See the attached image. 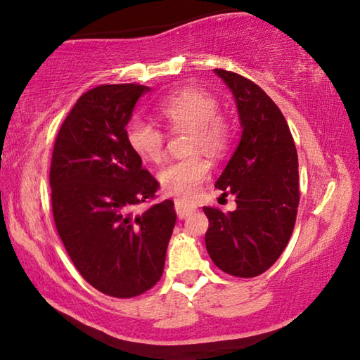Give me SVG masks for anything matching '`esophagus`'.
<instances>
[{
	"label": "esophagus",
	"instance_id": "esophagus-1",
	"mask_svg": "<svg viewBox=\"0 0 360 360\" xmlns=\"http://www.w3.org/2000/svg\"><path fill=\"white\" fill-rule=\"evenodd\" d=\"M174 208H176V214H178L181 219H184V218H187V216H191L193 211L197 210V205L195 203L184 202V200H176L174 202Z\"/></svg>",
	"mask_w": 360,
	"mask_h": 360
}]
</instances>
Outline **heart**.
Segmentation results:
<instances>
[{
  "label": "heart",
  "mask_w": 360,
  "mask_h": 360,
  "mask_svg": "<svg viewBox=\"0 0 360 360\" xmlns=\"http://www.w3.org/2000/svg\"><path fill=\"white\" fill-rule=\"evenodd\" d=\"M158 115L173 129H191V147L211 155H221L231 141V128L218 115L219 105L213 96L198 88L179 89L157 107ZM127 142L136 155L146 162H158L163 155V133L142 118L131 120ZM210 174V163L202 155H191L168 163L158 174L168 195L191 198L200 191Z\"/></svg>",
  "instance_id": "1"
}]
</instances>
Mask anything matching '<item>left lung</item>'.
<instances>
[{"label":"left lung","instance_id":"obj_1","mask_svg":"<svg viewBox=\"0 0 360 360\" xmlns=\"http://www.w3.org/2000/svg\"><path fill=\"white\" fill-rule=\"evenodd\" d=\"M233 96L242 134L214 187L231 192L237 208L205 207V245L221 271L256 277L278 259L298 211V153L287 120L258 84L213 70ZM224 192V193H227Z\"/></svg>","mask_w":360,"mask_h":360}]
</instances>
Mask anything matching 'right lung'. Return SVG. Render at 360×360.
<instances>
[{
	"label": "right lung",
	"mask_w": 360,
	"mask_h": 360,
	"mask_svg": "<svg viewBox=\"0 0 360 360\" xmlns=\"http://www.w3.org/2000/svg\"><path fill=\"white\" fill-rule=\"evenodd\" d=\"M149 86L89 89L57 134L49 184L56 229L73 264L96 290L115 298L147 292L163 274L174 203L133 213L158 182L127 142L136 102Z\"/></svg>",
	"instance_id": "right-lung-1"
}]
</instances>
